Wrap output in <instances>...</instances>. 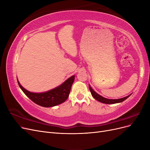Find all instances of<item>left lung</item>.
<instances>
[{
    "instance_id": "8db88e82",
    "label": "left lung",
    "mask_w": 150,
    "mask_h": 150,
    "mask_svg": "<svg viewBox=\"0 0 150 150\" xmlns=\"http://www.w3.org/2000/svg\"><path fill=\"white\" fill-rule=\"evenodd\" d=\"M89 90L91 91V93L92 96H93V98L94 99H96L97 101L101 102V103H105V104H115V103H121V102H122L124 101L125 100H126V99L129 98L131 95L129 94V96H127L125 98H120V99H106L105 98H104L101 96H100V95L98 94V93H96V92L94 91L91 88V87L89 85Z\"/></svg>"
}]
</instances>
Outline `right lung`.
Masks as SVG:
<instances>
[{
    "label": "right lung",
    "mask_w": 150,
    "mask_h": 150,
    "mask_svg": "<svg viewBox=\"0 0 150 150\" xmlns=\"http://www.w3.org/2000/svg\"><path fill=\"white\" fill-rule=\"evenodd\" d=\"M74 81V76H72L59 87L42 93L29 92L22 87L18 80L17 82L22 91L34 103L39 106L47 108L57 106L66 100L69 97L71 86Z\"/></svg>",
    "instance_id": "obj_1"
}]
</instances>
